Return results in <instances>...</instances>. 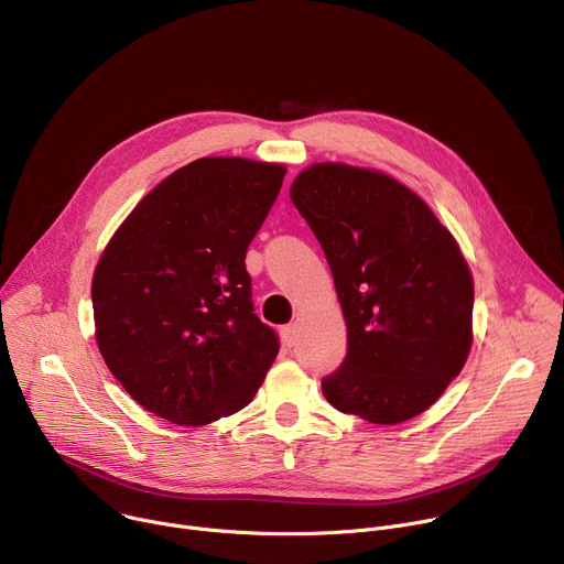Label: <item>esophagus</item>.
Masks as SVG:
<instances>
[{
	"mask_svg": "<svg viewBox=\"0 0 564 564\" xmlns=\"http://www.w3.org/2000/svg\"><path fill=\"white\" fill-rule=\"evenodd\" d=\"M281 339L288 348H292L294 341H296V326H283L281 328Z\"/></svg>",
	"mask_w": 564,
	"mask_h": 564,
	"instance_id": "34e87169",
	"label": "esophagus"
}]
</instances>
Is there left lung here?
I'll return each mask as SVG.
<instances>
[{
  "mask_svg": "<svg viewBox=\"0 0 564 564\" xmlns=\"http://www.w3.org/2000/svg\"><path fill=\"white\" fill-rule=\"evenodd\" d=\"M292 203L324 248L348 328L330 404L372 424L406 422L442 397L473 341V279L451 231L394 178L312 165Z\"/></svg>",
  "mask_w": 564,
  "mask_h": 564,
  "instance_id": "left-lung-1",
  "label": "left lung"
}]
</instances>
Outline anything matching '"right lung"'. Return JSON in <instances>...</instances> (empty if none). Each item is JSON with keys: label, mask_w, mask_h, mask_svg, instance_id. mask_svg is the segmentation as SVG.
<instances>
[{"label": "right lung", "mask_w": 564, "mask_h": 564, "mask_svg": "<svg viewBox=\"0 0 564 564\" xmlns=\"http://www.w3.org/2000/svg\"><path fill=\"white\" fill-rule=\"evenodd\" d=\"M283 165L198 158L118 227L94 283L98 348L149 413L203 426L246 409L279 352L254 314L246 252Z\"/></svg>", "instance_id": "obj_1"}]
</instances>
